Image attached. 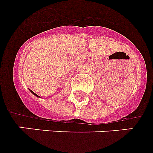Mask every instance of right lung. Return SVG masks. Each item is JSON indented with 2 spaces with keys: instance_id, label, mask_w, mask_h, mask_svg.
Returning a JSON list of instances; mask_svg holds the SVG:
<instances>
[{
  "instance_id": "add662e5",
  "label": "right lung",
  "mask_w": 153,
  "mask_h": 153,
  "mask_svg": "<svg viewBox=\"0 0 153 153\" xmlns=\"http://www.w3.org/2000/svg\"><path fill=\"white\" fill-rule=\"evenodd\" d=\"M30 92H31V93H32V94H33V95H35V96H37V97H39V96H38V95H36V94H35V92H34V91H30Z\"/></svg>"
}]
</instances>
